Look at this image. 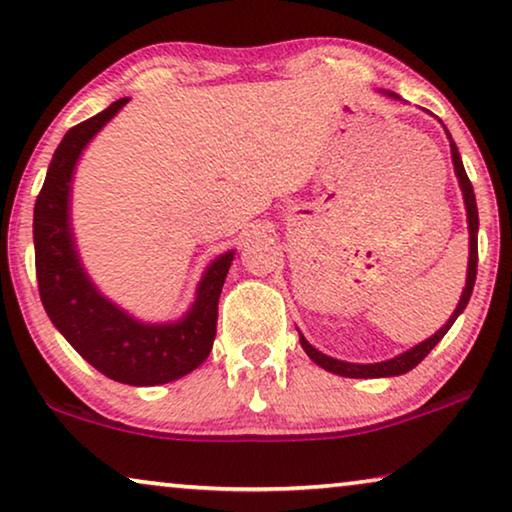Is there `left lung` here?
I'll return each instance as SVG.
<instances>
[{
  "label": "left lung",
  "instance_id": "1",
  "mask_svg": "<svg viewBox=\"0 0 512 512\" xmlns=\"http://www.w3.org/2000/svg\"><path fill=\"white\" fill-rule=\"evenodd\" d=\"M385 94L395 96V99H397V94H392V92H385ZM448 138H450V133H448ZM450 152H453L455 175L459 180V187H462V196H464V205H466V221H469V268H466V286L462 291V298H459L457 309L453 311V316L448 318V323L443 325L439 332H434V335L425 339L422 344L409 348V351L397 355V358L385 360V362H374V365H355V362H344V360L330 358V355L316 351V348L300 335L302 348H305V353L316 362L318 367L328 369V372H332V374L348 376V379H383V376H399V374L411 372V369L420 365V362L427 358V353L432 351V348L439 344L443 337H446L450 325L457 321V316L462 314L466 305H469V298L473 293V284H476V272H478V207H476V194H473L471 180H469V175H466L462 157H459L457 145L453 143V138H450Z\"/></svg>",
  "mask_w": 512,
  "mask_h": 512
}]
</instances>
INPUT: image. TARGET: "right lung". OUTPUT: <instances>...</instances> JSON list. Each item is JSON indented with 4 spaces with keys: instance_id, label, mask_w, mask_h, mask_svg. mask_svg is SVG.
Segmentation results:
<instances>
[{
    "instance_id": "obj_1",
    "label": "right lung",
    "mask_w": 512,
    "mask_h": 512,
    "mask_svg": "<svg viewBox=\"0 0 512 512\" xmlns=\"http://www.w3.org/2000/svg\"><path fill=\"white\" fill-rule=\"evenodd\" d=\"M129 99H117L66 131L34 205L36 281L46 314L83 358L108 379L161 385L203 365L217 335V307L233 251L214 258L187 316L175 323H140L103 298L80 265L69 221L73 168L85 145Z\"/></svg>"
}]
</instances>
